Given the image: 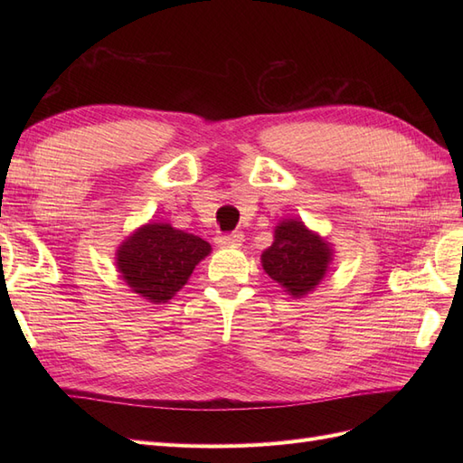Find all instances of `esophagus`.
<instances>
[{
  "mask_svg": "<svg viewBox=\"0 0 463 463\" xmlns=\"http://www.w3.org/2000/svg\"><path fill=\"white\" fill-rule=\"evenodd\" d=\"M218 247H240L243 243V235L241 233H226V235H218L216 237Z\"/></svg>",
  "mask_w": 463,
  "mask_h": 463,
  "instance_id": "obj_1",
  "label": "esophagus"
}]
</instances>
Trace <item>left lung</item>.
<instances>
[{
  "label": "left lung",
  "mask_w": 463,
  "mask_h": 463,
  "mask_svg": "<svg viewBox=\"0 0 463 463\" xmlns=\"http://www.w3.org/2000/svg\"><path fill=\"white\" fill-rule=\"evenodd\" d=\"M264 272L296 299L313 291L328 272L332 245L301 220H282L274 230V243L260 255Z\"/></svg>",
  "instance_id": "1"
}]
</instances>
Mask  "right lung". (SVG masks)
<instances>
[{
  "mask_svg": "<svg viewBox=\"0 0 463 463\" xmlns=\"http://www.w3.org/2000/svg\"><path fill=\"white\" fill-rule=\"evenodd\" d=\"M213 247L199 235L150 222L118 247L116 264L133 293L150 303H165L187 284L194 266Z\"/></svg>",
  "mask_w": 463,
  "mask_h": 463,
  "instance_id": "add662e5",
  "label": "right lung"
}]
</instances>
